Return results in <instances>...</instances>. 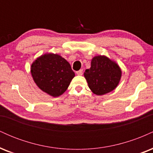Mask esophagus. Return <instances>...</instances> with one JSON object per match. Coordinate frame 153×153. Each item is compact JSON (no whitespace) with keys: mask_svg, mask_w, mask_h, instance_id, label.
<instances>
[{"mask_svg":"<svg viewBox=\"0 0 153 153\" xmlns=\"http://www.w3.org/2000/svg\"><path fill=\"white\" fill-rule=\"evenodd\" d=\"M76 74L78 75H82V70H80V71H77L76 72Z\"/></svg>","mask_w":153,"mask_h":153,"instance_id":"esophagus-1","label":"esophagus"}]
</instances>
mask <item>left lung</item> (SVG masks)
Masks as SVG:
<instances>
[{
  "instance_id": "obj_1",
  "label": "left lung",
  "mask_w": 153,
  "mask_h": 153,
  "mask_svg": "<svg viewBox=\"0 0 153 153\" xmlns=\"http://www.w3.org/2000/svg\"><path fill=\"white\" fill-rule=\"evenodd\" d=\"M122 71L114 62L105 56H97L91 60V67L84 76L94 94L103 95L113 91L120 80Z\"/></svg>"
}]
</instances>
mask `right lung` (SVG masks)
I'll return each mask as SVG.
<instances>
[{
    "label": "right lung",
    "mask_w": 153,
    "mask_h": 153,
    "mask_svg": "<svg viewBox=\"0 0 153 153\" xmlns=\"http://www.w3.org/2000/svg\"><path fill=\"white\" fill-rule=\"evenodd\" d=\"M31 73L38 87L54 97L62 95L75 76L69 62L54 54L36 59L31 65Z\"/></svg>",
    "instance_id": "1"
}]
</instances>
